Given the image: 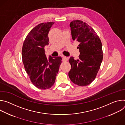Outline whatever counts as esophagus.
<instances>
[{
    "mask_svg": "<svg viewBox=\"0 0 125 125\" xmlns=\"http://www.w3.org/2000/svg\"><path fill=\"white\" fill-rule=\"evenodd\" d=\"M62 59H63V61H67V60H68V58L66 56L62 55Z\"/></svg>",
    "mask_w": 125,
    "mask_h": 125,
    "instance_id": "1",
    "label": "esophagus"
}]
</instances>
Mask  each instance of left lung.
Returning a JSON list of instances; mask_svg holds the SVG:
<instances>
[{
	"label": "left lung",
	"instance_id": "obj_1",
	"mask_svg": "<svg viewBox=\"0 0 125 125\" xmlns=\"http://www.w3.org/2000/svg\"><path fill=\"white\" fill-rule=\"evenodd\" d=\"M70 26L72 39L80 44V55L77 60L70 57L69 77L79 86L90 84L95 79L103 59L102 43L94 30L85 22L74 20Z\"/></svg>",
	"mask_w": 125,
	"mask_h": 125
}]
</instances>
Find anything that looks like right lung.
Listing matches in <instances>:
<instances>
[{
  "label": "right lung",
  "mask_w": 125,
  "mask_h": 125,
  "mask_svg": "<svg viewBox=\"0 0 125 125\" xmlns=\"http://www.w3.org/2000/svg\"><path fill=\"white\" fill-rule=\"evenodd\" d=\"M54 22L42 23L28 34L23 45L22 61L32 83L46 90L53 85L62 62L61 57L47 59L44 47L48 44V34Z\"/></svg>",
  "instance_id": "add662e5"
}]
</instances>
